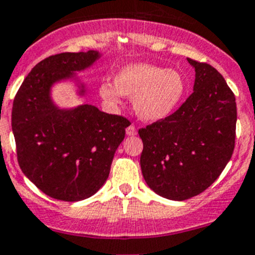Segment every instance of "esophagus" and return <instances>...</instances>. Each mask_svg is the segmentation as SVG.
<instances>
[{
    "label": "esophagus",
    "mask_w": 255,
    "mask_h": 255,
    "mask_svg": "<svg viewBox=\"0 0 255 255\" xmlns=\"http://www.w3.org/2000/svg\"><path fill=\"white\" fill-rule=\"evenodd\" d=\"M126 133H127V135H135L137 134V129H135L134 126L130 125L129 127H127V129H126Z\"/></svg>",
    "instance_id": "esophagus-1"
}]
</instances>
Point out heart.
<instances>
[{"instance_id": "heart-1", "label": "heart", "mask_w": 255, "mask_h": 255, "mask_svg": "<svg viewBox=\"0 0 255 255\" xmlns=\"http://www.w3.org/2000/svg\"><path fill=\"white\" fill-rule=\"evenodd\" d=\"M187 81L172 68L134 62L116 73L115 85L108 81L100 86V95L111 105L122 102L123 95L134 97V110L142 120L162 121L169 117L183 102Z\"/></svg>"}]
</instances>
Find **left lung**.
<instances>
[{"instance_id": "left-lung-1", "label": "left lung", "mask_w": 255, "mask_h": 255, "mask_svg": "<svg viewBox=\"0 0 255 255\" xmlns=\"http://www.w3.org/2000/svg\"><path fill=\"white\" fill-rule=\"evenodd\" d=\"M187 61L196 71L193 93L169 117L138 130L143 178L172 201L198 196L214 183L236 142V97L226 80L208 63Z\"/></svg>"}]
</instances>
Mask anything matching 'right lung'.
I'll use <instances>...</instances> for the list:
<instances>
[{"label":"right lung","instance_id":"obj_1","mask_svg":"<svg viewBox=\"0 0 255 255\" xmlns=\"http://www.w3.org/2000/svg\"><path fill=\"white\" fill-rule=\"evenodd\" d=\"M98 51L66 52L37 63L24 78L12 107V132L23 174L44 194L58 201L90 198L106 183L129 122L92 105L61 108L52 87L71 81L77 95L87 88L76 72L101 58Z\"/></svg>","mask_w":255,"mask_h":255}]
</instances>
